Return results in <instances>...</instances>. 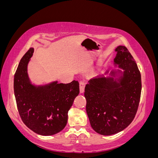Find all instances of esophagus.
Here are the masks:
<instances>
[{
	"label": "esophagus",
	"mask_w": 158,
	"mask_h": 158,
	"mask_svg": "<svg viewBox=\"0 0 158 158\" xmlns=\"http://www.w3.org/2000/svg\"><path fill=\"white\" fill-rule=\"evenodd\" d=\"M85 88V82L84 81H80V93H83L84 92Z\"/></svg>",
	"instance_id": "34e87169"
}]
</instances>
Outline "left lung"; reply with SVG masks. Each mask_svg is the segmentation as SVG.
Segmentation results:
<instances>
[{
  "label": "left lung",
  "mask_w": 158,
  "mask_h": 158,
  "mask_svg": "<svg viewBox=\"0 0 158 158\" xmlns=\"http://www.w3.org/2000/svg\"><path fill=\"white\" fill-rule=\"evenodd\" d=\"M115 51L114 63L124 70L123 76L117 80L103 74L90 79L85 87V108L91 127L105 136L118 133L130 125L141 95V74L133 56L125 46H118ZM115 73L113 70L110 75Z\"/></svg>",
  "instance_id": "1"
}]
</instances>
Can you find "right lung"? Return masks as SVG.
<instances>
[{"instance_id": "obj_1", "label": "right lung", "mask_w": 158, "mask_h": 158, "mask_svg": "<svg viewBox=\"0 0 158 158\" xmlns=\"http://www.w3.org/2000/svg\"><path fill=\"white\" fill-rule=\"evenodd\" d=\"M33 53L30 48L18 64L14 90L19 114L23 123L38 135L51 136L59 132L68 121V112L80 92L79 83L51 82L44 85L31 84L27 64Z\"/></svg>"}]
</instances>
